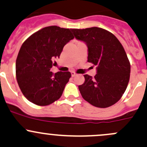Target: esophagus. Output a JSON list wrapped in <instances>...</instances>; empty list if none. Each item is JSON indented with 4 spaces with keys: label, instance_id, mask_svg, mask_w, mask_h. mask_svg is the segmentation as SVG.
<instances>
[{
    "label": "esophagus",
    "instance_id": "1",
    "mask_svg": "<svg viewBox=\"0 0 147 147\" xmlns=\"http://www.w3.org/2000/svg\"><path fill=\"white\" fill-rule=\"evenodd\" d=\"M71 75H72V77H75V75H76V73H75V72H71Z\"/></svg>",
    "mask_w": 147,
    "mask_h": 147
}]
</instances>
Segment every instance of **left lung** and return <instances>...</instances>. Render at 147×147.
I'll use <instances>...</instances> for the list:
<instances>
[{
    "label": "left lung",
    "instance_id": "8db88e82",
    "mask_svg": "<svg viewBox=\"0 0 147 147\" xmlns=\"http://www.w3.org/2000/svg\"><path fill=\"white\" fill-rule=\"evenodd\" d=\"M71 30L88 47L87 62L97 66L95 76L84 75L85 81L78 87L83 99L100 108L115 105L125 92L130 77V63L122 45L112 32L100 28Z\"/></svg>",
    "mask_w": 147,
    "mask_h": 147
}]
</instances>
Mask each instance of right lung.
<instances>
[{
	"label": "right lung",
	"instance_id": "right-lung-1",
	"mask_svg": "<svg viewBox=\"0 0 147 147\" xmlns=\"http://www.w3.org/2000/svg\"><path fill=\"white\" fill-rule=\"evenodd\" d=\"M71 29L53 26L42 28L23 43L16 63V79L23 95L39 106L60 99L71 78L69 72L53 73L54 60L75 37Z\"/></svg>",
	"mask_w": 147,
	"mask_h": 147
}]
</instances>
